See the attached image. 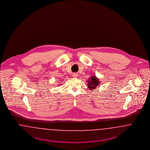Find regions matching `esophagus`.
Segmentation results:
<instances>
[{
    "instance_id": "1",
    "label": "esophagus",
    "mask_w": 150,
    "mask_h": 150,
    "mask_svg": "<svg viewBox=\"0 0 150 150\" xmlns=\"http://www.w3.org/2000/svg\"><path fill=\"white\" fill-rule=\"evenodd\" d=\"M72 76H73V78H77V77H78V74H77V73H73V74H72Z\"/></svg>"
}]
</instances>
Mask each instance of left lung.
<instances>
[{
    "instance_id": "8db88e82",
    "label": "left lung",
    "mask_w": 150,
    "mask_h": 150,
    "mask_svg": "<svg viewBox=\"0 0 150 150\" xmlns=\"http://www.w3.org/2000/svg\"><path fill=\"white\" fill-rule=\"evenodd\" d=\"M88 82V88L89 90H95L96 87H98L100 84V81L96 76H92L87 81Z\"/></svg>"
}]
</instances>
